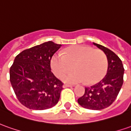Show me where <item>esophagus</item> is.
I'll list each match as a JSON object with an SVG mask.
<instances>
[{
  "label": "esophagus",
  "instance_id": "esophagus-1",
  "mask_svg": "<svg viewBox=\"0 0 131 131\" xmlns=\"http://www.w3.org/2000/svg\"><path fill=\"white\" fill-rule=\"evenodd\" d=\"M68 87H73V85H68V84H64L63 85V88H68Z\"/></svg>",
  "mask_w": 131,
  "mask_h": 131
}]
</instances>
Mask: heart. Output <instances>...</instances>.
Masks as SVG:
<instances>
[{
  "instance_id": "1",
  "label": "heart",
  "mask_w": 131,
  "mask_h": 131,
  "mask_svg": "<svg viewBox=\"0 0 131 131\" xmlns=\"http://www.w3.org/2000/svg\"><path fill=\"white\" fill-rule=\"evenodd\" d=\"M50 66L58 78L70 73L73 66L75 72L63 78V81L67 83L85 82L86 84H94L104 77L108 60L103 50L93 49L88 46L77 45L66 48L63 55L54 54Z\"/></svg>"
}]
</instances>
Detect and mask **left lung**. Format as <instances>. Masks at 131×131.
Returning <instances> with one entry per match:
<instances>
[{
    "label": "left lung",
    "instance_id": "obj_1",
    "mask_svg": "<svg viewBox=\"0 0 131 131\" xmlns=\"http://www.w3.org/2000/svg\"><path fill=\"white\" fill-rule=\"evenodd\" d=\"M106 55L108 60L107 73L97 84L85 87V93L78 103L85 108L102 110L112 104L123 83L124 68L119 57L108 48L93 43Z\"/></svg>",
    "mask_w": 131,
    "mask_h": 131
}]
</instances>
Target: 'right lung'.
Returning a JSON list of instances; mask_svg holds the SVG:
<instances>
[{
  "instance_id": "obj_1",
  "label": "right lung",
  "mask_w": 131,
  "mask_h": 131,
  "mask_svg": "<svg viewBox=\"0 0 131 131\" xmlns=\"http://www.w3.org/2000/svg\"><path fill=\"white\" fill-rule=\"evenodd\" d=\"M61 46L52 41L23 50L10 68V81L20 103L32 110L58 103L63 83L51 72L50 60Z\"/></svg>"
}]
</instances>
